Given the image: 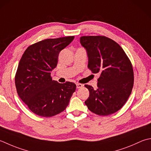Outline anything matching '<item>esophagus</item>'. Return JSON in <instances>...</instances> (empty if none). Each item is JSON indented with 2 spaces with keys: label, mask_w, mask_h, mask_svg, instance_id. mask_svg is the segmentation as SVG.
<instances>
[{
  "label": "esophagus",
  "mask_w": 151,
  "mask_h": 151,
  "mask_svg": "<svg viewBox=\"0 0 151 151\" xmlns=\"http://www.w3.org/2000/svg\"><path fill=\"white\" fill-rule=\"evenodd\" d=\"M76 88H82L84 86L83 84H80V83H76Z\"/></svg>",
  "instance_id": "obj_1"
}]
</instances>
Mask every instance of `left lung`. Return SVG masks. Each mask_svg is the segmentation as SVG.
<instances>
[{
    "label": "left lung",
    "instance_id": "8db88e82",
    "mask_svg": "<svg viewBox=\"0 0 151 151\" xmlns=\"http://www.w3.org/2000/svg\"><path fill=\"white\" fill-rule=\"evenodd\" d=\"M81 45L87 52L88 69L99 73L97 88L85 85L90 96L85 104L92 113L107 116L122 108L134 86V70L119 44L104 36H83Z\"/></svg>",
    "mask_w": 151,
    "mask_h": 151
}]
</instances>
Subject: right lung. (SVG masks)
Here are the masks:
<instances>
[{
	"label": "right lung",
	"instance_id": "add662e5",
	"mask_svg": "<svg viewBox=\"0 0 151 151\" xmlns=\"http://www.w3.org/2000/svg\"><path fill=\"white\" fill-rule=\"evenodd\" d=\"M75 37L49 38L29 46L23 53L15 76L17 94L35 114L44 117L63 112L76 90V84L53 81L52 70L57 66L62 50Z\"/></svg>",
	"mask_w": 151,
	"mask_h": 151
}]
</instances>
